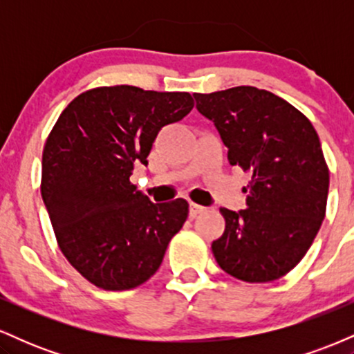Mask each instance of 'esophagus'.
Instances as JSON below:
<instances>
[{
  "label": "esophagus",
  "instance_id": "1",
  "mask_svg": "<svg viewBox=\"0 0 354 354\" xmlns=\"http://www.w3.org/2000/svg\"><path fill=\"white\" fill-rule=\"evenodd\" d=\"M203 211H205V208H203V206L196 205V203H189V216L191 218L198 216V214L203 213Z\"/></svg>",
  "mask_w": 354,
  "mask_h": 354
}]
</instances>
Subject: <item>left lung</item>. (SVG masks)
Wrapping results in <instances>:
<instances>
[{
    "label": "left lung",
    "mask_w": 354,
    "mask_h": 354,
    "mask_svg": "<svg viewBox=\"0 0 354 354\" xmlns=\"http://www.w3.org/2000/svg\"><path fill=\"white\" fill-rule=\"evenodd\" d=\"M228 148L231 166L250 173L246 209L226 219L213 241L223 271L246 283L281 278L301 261L326 213L330 171L311 121L266 89L236 86L193 95Z\"/></svg>",
    "instance_id": "8db88e82"
}]
</instances>
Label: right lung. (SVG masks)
Masks as SVG:
<instances>
[{
    "label": "right lung",
    "mask_w": 354,
    "mask_h": 354,
    "mask_svg": "<svg viewBox=\"0 0 354 354\" xmlns=\"http://www.w3.org/2000/svg\"><path fill=\"white\" fill-rule=\"evenodd\" d=\"M193 106L189 93L120 84L83 93L56 121L43 151V203L63 254L95 286L143 284L185 225L188 201L151 203L129 176L148 165L160 129Z\"/></svg>",
    "instance_id": "obj_1"
}]
</instances>
